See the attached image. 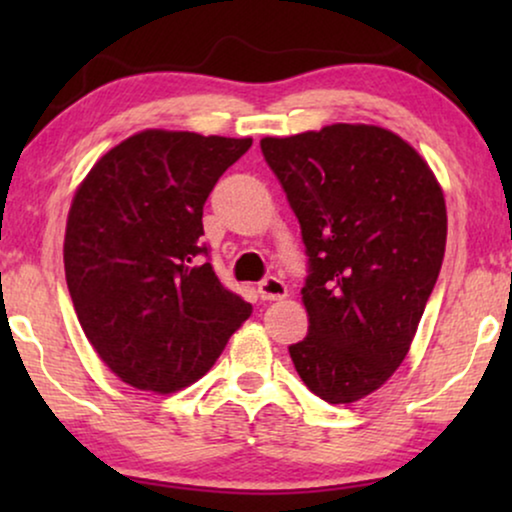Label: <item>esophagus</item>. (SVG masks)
<instances>
[{"label": "esophagus", "mask_w": 512, "mask_h": 512, "mask_svg": "<svg viewBox=\"0 0 512 512\" xmlns=\"http://www.w3.org/2000/svg\"><path fill=\"white\" fill-rule=\"evenodd\" d=\"M286 293H289V289H286V284L277 277H265L263 282L258 284V296H261V300H282L286 298Z\"/></svg>", "instance_id": "1"}]
</instances>
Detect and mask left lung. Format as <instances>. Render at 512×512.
I'll use <instances>...</instances> for the list:
<instances>
[{
	"mask_svg": "<svg viewBox=\"0 0 512 512\" xmlns=\"http://www.w3.org/2000/svg\"><path fill=\"white\" fill-rule=\"evenodd\" d=\"M298 216L307 335L289 347L326 403H354L408 354L445 256L447 212L426 160L391 130L335 123L261 139Z\"/></svg>",
	"mask_w": 512,
	"mask_h": 512,
	"instance_id": "1",
	"label": "left lung"
}]
</instances>
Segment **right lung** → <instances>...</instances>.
<instances>
[{
	"label": "right lung",
	"instance_id": "1",
	"mask_svg": "<svg viewBox=\"0 0 512 512\" xmlns=\"http://www.w3.org/2000/svg\"><path fill=\"white\" fill-rule=\"evenodd\" d=\"M251 139L144 130L81 181L67 216L65 277L97 356L125 384L172 394L200 380L249 319L202 244V207Z\"/></svg>",
	"mask_w": 512,
	"mask_h": 512
}]
</instances>
